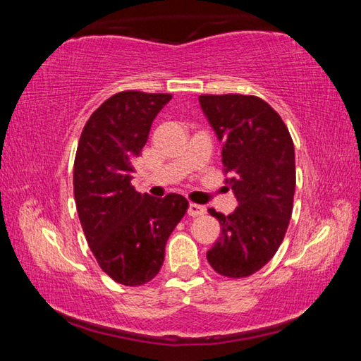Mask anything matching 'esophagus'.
Wrapping results in <instances>:
<instances>
[{
	"mask_svg": "<svg viewBox=\"0 0 361 361\" xmlns=\"http://www.w3.org/2000/svg\"><path fill=\"white\" fill-rule=\"evenodd\" d=\"M205 213V207H202V205H199V204H189V207H188V215L189 216H200V215H204Z\"/></svg>",
	"mask_w": 361,
	"mask_h": 361,
	"instance_id": "obj_1",
	"label": "esophagus"
}]
</instances>
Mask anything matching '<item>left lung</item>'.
Instances as JSON below:
<instances>
[{
    "label": "left lung",
    "mask_w": 361,
    "mask_h": 361,
    "mask_svg": "<svg viewBox=\"0 0 361 361\" xmlns=\"http://www.w3.org/2000/svg\"><path fill=\"white\" fill-rule=\"evenodd\" d=\"M200 106L223 143L226 185L237 209L223 215L221 235L207 259L219 276L243 279L266 266L288 229L296 186L295 145L285 122L255 95H200Z\"/></svg>",
    "instance_id": "obj_1"
}]
</instances>
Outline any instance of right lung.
<instances>
[{
	"mask_svg": "<svg viewBox=\"0 0 361 361\" xmlns=\"http://www.w3.org/2000/svg\"><path fill=\"white\" fill-rule=\"evenodd\" d=\"M170 94L124 90L95 109L79 138L73 189L85 240L102 271L126 286L157 276L166 243L185 216L180 194L154 199L130 185L133 161Z\"/></svg>",
	"mask_w": 361,
	"mask_h": 361,
	"instance_id": "right-lung-1",
	"label": "right lung"
}]
</instances>
